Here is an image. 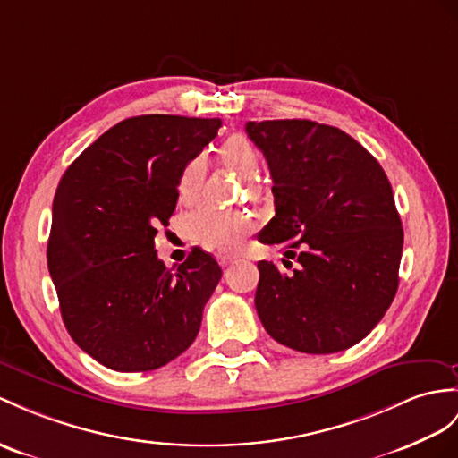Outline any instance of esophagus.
<instances>
[{"mask_svg": "<svg viewBox=\"0 0 458 458\" xmlns=\"http://www.w3.org/2000/svg\"><path fill=\"white\" fill-rule=\"evenodd\" d=\"M235 259H237V256H233V254H217V262L221 266H229Z\"/></svg>", "mask_w": 458, "mask_h": 458, "instance_id": "34e87169", "label": "esophagus"}]
</instances>
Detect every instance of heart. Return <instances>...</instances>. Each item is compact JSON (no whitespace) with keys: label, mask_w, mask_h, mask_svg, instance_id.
I'll return each mask as SVG.
<instances>
[{"label":"heart","mask_w":458,"mask_h":458,"mask_svg":"<svg viewBox=\"0 0 458 458\" xmlns=\"http://www.w3.org/2000/svg\"><path fill=\"white\" fill-rule=\"evenodd\" d=\"M219 159L229 169L237 171L242 176H250V186L256 194L262 192V184L254 181V173L259 171L260 151L256 145L242 133H233L219 148ZM204 159L196 155L184 165V169L178 174L176 194L181 202H192L196 199L199 186L204 178ZM254 229V217L247 211H227L214 206H202L192 211L186 219V233L194 242L202 244L209 250L231 252L235 250L242 239Z\"/></svg>","instance_id":"b5f03b06"}]
</instances>
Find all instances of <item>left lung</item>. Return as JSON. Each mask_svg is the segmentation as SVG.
<instances>
[{
  "label": "left lung",
  "instance_id": "left-lung-1",
  "mask_svg": "<svg viewBox=\"0 0 458 458\" xmlns=\"http://www.w3.org/2000/svg\"><path fill=\"white\" fill-rule=\"evenodd\" d=\"M270 166L276 216L259 241L297 254L282 274L260 260L254 305L266 332L303 353L363 340L398 289L404 231L383 166L348 133L313 120L247 122Z\"/></svg>",
  "mask_w": 458,
  "mask_h": 458
}]
</instances>
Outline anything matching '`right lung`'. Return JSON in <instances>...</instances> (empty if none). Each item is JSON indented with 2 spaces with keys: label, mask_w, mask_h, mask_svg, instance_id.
<instances>
[{
  "label": "right lung",
  "mask_w": 458,
  "mask_h": 458,
  "mask_svg": "<svg viewBox=\"0 0 458 458\" xmlns=\"http://www.w3.org/2000/svg\"><path fill=\"white\" fill-rule=\"evenodd\" d=\"M219 126V118H126L62 176L48 270L70 336L108 369H159L198 336L221 267L202 249L166 267L155 235L176 208L178 174Z\"/></svg>",
  "instance_id": "right-lung-1"
}]
</instances>
